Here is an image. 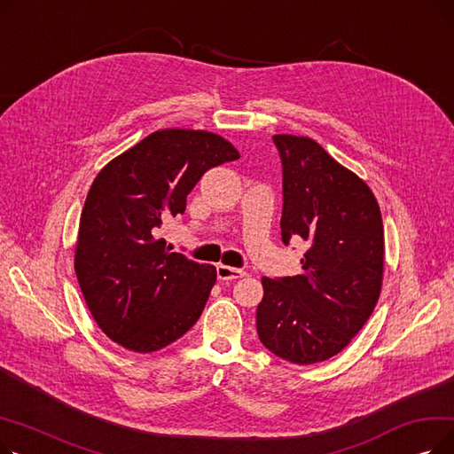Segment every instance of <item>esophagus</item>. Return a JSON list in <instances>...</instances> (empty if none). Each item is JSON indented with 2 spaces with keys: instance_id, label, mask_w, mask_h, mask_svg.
I'll return each mask as SVG.
<instances>
[{
  "instance_id": "obj_1",
  "label": "esophagus",
  "mask_w": 454,
  "mask_h": 454,
  "mask_svg": "<svg viewBox=\"0 0 454 454\" xmlns=\"http://www.w3.org/2000/svg\"><path fill=\"white\" fill-rule=\"evenodd\" d=\"M245 272L239 270V269H233V267H228V265H219L217 267V278L223 279V281H231V279H239L243 278Z\"/></svg>"
}]
</instances>
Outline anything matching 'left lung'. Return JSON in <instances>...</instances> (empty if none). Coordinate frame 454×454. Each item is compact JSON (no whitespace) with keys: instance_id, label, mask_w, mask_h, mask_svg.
Returning a JSON list of instances; mask_svg holds the SVG:
<instances>
[{"instance_id":"8db88e82","label":"left lung","mask_w":454,"mask_h":454,"mask_svg":"<svg viewBox=\"0 0 454 454\" xmlns=\"http://www.w3.org/2000/svg\"><path fill=\"white\" fill-rule=\"evenodd\" d=\"M281 239L303 241L301 274L263 278L259 340L294 364L322 363L363 329L383 285L385 231L372 189L303 136L276 134Z\"/></svg>"}]
</instances>
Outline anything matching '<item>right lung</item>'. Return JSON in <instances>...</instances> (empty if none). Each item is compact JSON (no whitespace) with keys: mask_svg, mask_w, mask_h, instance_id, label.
<instances>
[{"mask_svg":"<svg viewBox=\"0 0 454 454\" xmlns=\"http://www.w3.org/2000/svg\"><path fill=\"white\" fill-rule=\"evenodd\" d=\"M237 158L219 134L165 129L95 176L81 213L75 274L110 340L151 353L200 318L217 270L171 252L160 230L185 211L187 195L207 169Z\"/></svg>","mask_w":454,"mask_h":454,"instance_id":"1","label":"right lung"}]
</instances>
